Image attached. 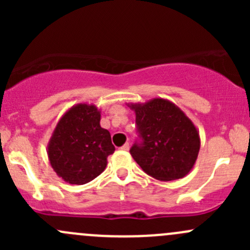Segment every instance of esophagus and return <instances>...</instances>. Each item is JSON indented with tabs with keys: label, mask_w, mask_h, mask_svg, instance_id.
I'll return each instance as SVG.
<instances>
[{
	"label": "esophagus",
	"mask_w": 250,
	"mask_h": 250,
	"mask_svg": "<svg viewBox=\"0 0 250 250\" xmlns=\"http://www.w3.org/2000/svg\"><path fill=\"white\" fill-rule=\"evenodd\" d=\"M121 150H123V151H128V150H129V144L125 143V145H123L122 147H121Z\"/></svg>",
	"instance_id": "34e87169"
}]
</instances>
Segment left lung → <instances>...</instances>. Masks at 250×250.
I'll return each instance as SVG.
<instances>
[{"label": "left lung", "mask_w": 250, "mask_h": 250, "mask_svg": "<svg viewBox=\"0 0 250 250\" xmlns=\"http://www.w3.org/2000/svg\"><path fill=\"white\" fill-rule=\"evenodd\" d=\"M135 112L143 139L130 155L147 175L161 181L178 180L191 172L201 147L200 132L175 104L163 98L128 103Z\"/></svg>", "instance_id": "1"}]
</instances>
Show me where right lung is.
<instances>
[{
    "mask_svg": "<svg viewBox=\"0 0 250 250\" xmlns=\"http://www.w3.org/2000/svg\"><path fill=\"white\" fill-rule=\"evenodd\" d=\"M100 110L80 103L70 107L55 125L47 145L50 166L59 178L83 185L105 170L107 156L113 153L107 129L100 125Z\"/></svg>",
    "mask_w": 250,
    "mask_h": 250,
    "instance_id": "add662e5",
    "label": "right lung"
}]
</instances>
